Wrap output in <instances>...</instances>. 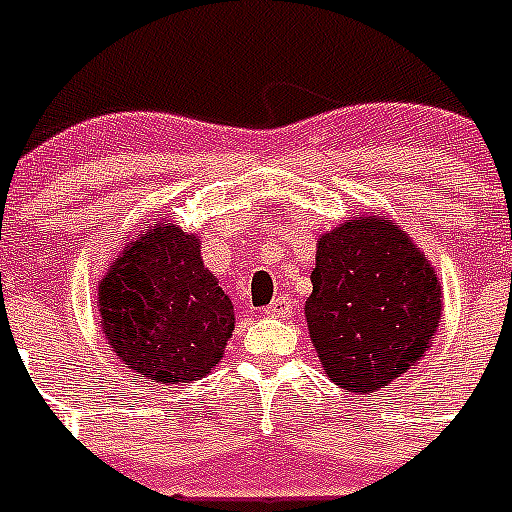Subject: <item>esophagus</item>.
Returning a JSON list of instances; mask_svg holds the SVG:
<instances>
[{
	"label": "esophagus",
	"instance_id": "1",
	"mask_svg": "<svg viewBox=\"0 0 512 512\" xmlns=\"http://www.w3.org/2000/svg\"><path fill=\"white\" fill-rule=\"evenodd\" d=\"M265 313L267 315H280V318H285V315L293 313V300H290L288 295H278V298H275L270 305H267Z\"/></svg>",
	"mask_w": 512,
	"mask_h": 512
}]
</instances>
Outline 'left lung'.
Listing matches in <instances>:
<instances>
[{
  "label": "left lung",
  "instance_id": "left-lung-1",
  "mask_svg": "<svg viewBox=\"0 0 512 512\" xmlns=\"http://www.w3.org/2000/svg\"><path fill=\"white\" fill-rule=\"evenodd\" d=\"M310 341L346 391L386 389L427 353L442 290L419 247L391 219L353 217L318 242Z\"/></svg>",
  "mask_w": 512,
  "mask_h": 512
}]
</instances>
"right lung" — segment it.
I'll list each match as a JSON object with an SVG mask.
<instances>
[{
  "label": "right lung",
  "mask_w": 512,
  "mask_h": 512,
  "mask_svg": "<svg viewBox=\"0 0 512 512\" xmlns=\"http://www.w3.org/2000/svg\"><path fill=\"white\" fill-rule=\"evenodd\" d=\"M111 348L146 381L191 384L222 358L232 300L204 267L194 234L159 222L136 237L98 290Z\"/></svg>",
  "instance_id": "obj_1"
}]
</instances>
